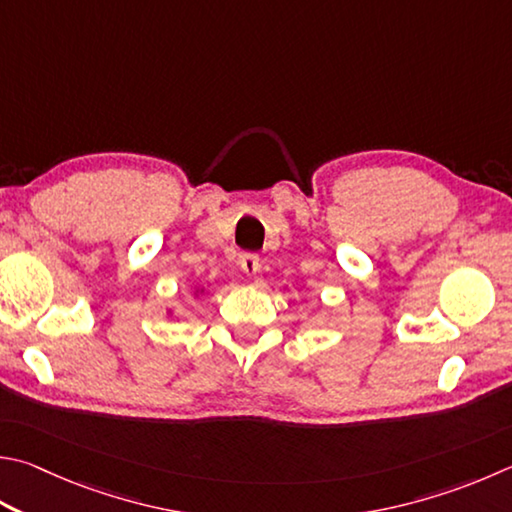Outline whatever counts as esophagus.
Returning a JSON list of instances; mask_svg holds the SVG:
<instances>
[{"instance_id":"1","label":"esophagus","mask_w":512,"mask_h":512,"mask_svg":"<svg viewBox=\"0 0 512 512\" xmlns=\"http://www.w3.org/2000/svg\"><path fill=\"white\" fill-rule=\"evenodd\" d=\"M259 262H262V259H259V255L244 253V255H241V259H239V266H241V271H244L246 275H257Z\"/></svg>"}]
</instances>
